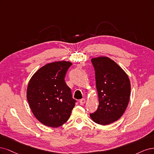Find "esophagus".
<instances>
[{"label":"esophagus","mask_w":154,"mask_h":154,"mask_svg":"<svg viewBox=\"0 0 154 154\" xmlns=\"http://www.w3.org/2000/svg\"><path fill=\"white\" fill-rule=\"evenodd\" d=\"M79 102H80L81 105H84V104L85 103V102H86V100L84 98H82V99H81V100H80Z\"/></svg>","instance_id":"34e87169"}]
</instances>
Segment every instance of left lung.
Segmentation results:
<instances>
[{
	"label": "left lung",
	"mask_w": 154,
	"mask_h": 154,
	"mask_svg": "<svg viewBox=\"0 0 154 154\" xmlns=\"http://www.w3.org/2000/svg\"><path fill=\"white\" fill-rule=\"evenodd\" d=\"M91 62L99 104L90 117L99 125H106L119 120L125 112L129 102L131 82L125 72L109 57L92 58Z\"/></svg>",
	"instance_id": "left-lung-1"
}]
</instances>
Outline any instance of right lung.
Segmentation results:
<instances>
[{
  "label": "right lung",
  "mask_w": 154,
  "mask_h": 154,
  "mask_svg": "<svg viewBox=\"0 0 154 154\" xmlns=\"http://www.w3.org/2000/svg\"><path fill=\"white\" fill-rule=\"evenodd\" d=\"M61 61L46 64L31 77L27 89V98L33 115L47 127L63 125L70 118L76 100L64 81L72 65Z\"/></svg>",
  "instance_id": "add662e5"
}]
</instances>
